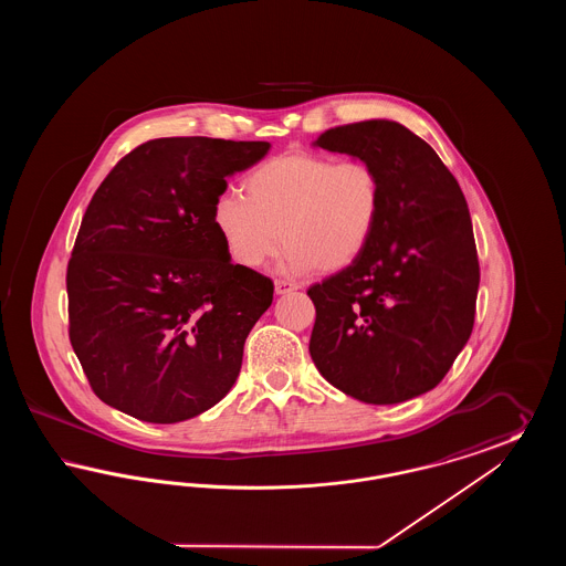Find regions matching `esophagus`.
I'll return each instance as SVG.
<instances>
[{"label": "esophagus", "instance_id": "obj_1", "mask_svg": "<svg viewBox=\"0 0 566 566\" xmlns=\"http://www.w3.org/2000/svg\"><path fill=\"white\" fill-rule=\"evenodd\" d=\"M296 289H298V286H296L295 282H291V280H275V293H277V295L293 293Z\"/></svg>", "mask_w": 566, "mask_h": 566}]
</instances>
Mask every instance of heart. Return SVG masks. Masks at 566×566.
I'll use <instances>...</instances> for the list:
<instances>
[{"mask_svg":"<svg viewBox=\"0 0 566 566\" xmlns=\"http://www.w3.org/2000/svg\"><path fill=\"white\" fill-rule=\"evenodd\" d=\"M381 199V180L369 163L286 153L243 178V197L220 195L212 220L231 259L243 268H261L277 252L282 235L289 270L339 271L367 250Z\"/></svg>","mask_w":566,"mask_h":566,"instance_id":"1","label":"heart"}]
</instances>
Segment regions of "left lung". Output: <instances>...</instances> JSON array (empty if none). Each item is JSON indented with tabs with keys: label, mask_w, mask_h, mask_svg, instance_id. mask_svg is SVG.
I'll return each mask as SVG.
<instances>
[{
	"label": "left lung",
	"mask_w": 566,
	"mask_h": 566,
	"mask_svg": "<svg viewBox=\"0 0 566 566\" xmlns=\"http://www.w3.org/2000/svg\"><path fill=\"white\" fill-rule=\"evenodd\" d=\"M314 146L374 165L384 199L367 250L307 291L312 360L348 397L403 403L446 377L473 331L480 263L467 199L401 123H352Z\"/></svg>",
	"instance_id": "1"
}]
</instances>
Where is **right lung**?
I'll list each match as a JSON object with an SVG mask.
<instances>
[{
    "label": "right lung",
    "mask_w": 566,
    "mask_h": 566,
    "mask_svg": "<svg viewBox=\"0 0 566 566\" xmlns=\"http://www.w3.org/2000/svg\"><path fill=\"white\" fill-rule=\"evenodd\" d=\"M270 142L161 137L95 190L67 265L70 342L104 403L153 424L214 407L242 369L270 277L233 265L212 210Z\"/></svg>",
    "instance_id": "obj_1"
}]
</instances>
